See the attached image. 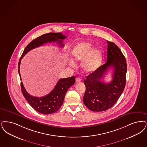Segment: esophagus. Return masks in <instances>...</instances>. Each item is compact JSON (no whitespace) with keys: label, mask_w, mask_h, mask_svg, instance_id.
I'll return each mask as SVG.
<instances>
[{"label":"esophagus","mask_w":147,"mask_h":147,"mask_svg":"<svg viewBox=\"0 0 147 147\" xmlns=\"http://www.w3.org/2000/svg\"><path fill=\"white\" fill-rule=\"evenodd\" d=\"M76 82H81V79L80 78H76Z\"/></svg>","instance_id":"34e87169"}]
</instances>
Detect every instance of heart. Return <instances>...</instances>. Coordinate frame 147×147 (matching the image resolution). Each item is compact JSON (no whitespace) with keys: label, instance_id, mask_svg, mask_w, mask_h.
<instances>
[{"label":"heart","instance_id":"b5f03b06","mask_svg":"<svg viewBox=\"0 0 147 147\" xmlns=\"http://www.w3.org/2000/svg\"><path fill=\"white\" fill-rule=\"evenodd\" d=\"M93 49L92 44L90 42H80L73 47L71 51V56L76 62H81V68L86 73L94 72L99 67L102 61L103 55L99 49ZM71 65L75 63L71 61Z\"/></svg>","mask_w":147,"mask_h":147}]
</instances>
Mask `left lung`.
<instances>
[{
  "mask_svg": "<svg viewBox=\"0 0 147 147\" xmlns=\"http://www.w3.org/2000/svg\"><path fill=\"white\" fill-rule=\"evenodd\" d=\"M107 62L84 80L86 86L83 101L93 112H103L115 105L123 93L126 84V61L120 49L114 42L107 41ZM113 69L112 81L105 83L101 80L108 68Z\"/></svg>",
  "mask_w": 147,
  "mask_h": 147,
  "instance_id": "left-lung-1",
  "label": "left lung"
}]
</instances>
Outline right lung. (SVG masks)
Wrapping results in <instances>:
<instances>
[{"label": "right lung", "instance_id": "1", "mask_svg": "<svg viewBox=\"0 0 147 147\" xmlns=\"http://www.w3.org/2000/svg\"><path fill=\"white\" fill-rule=\"evenodd\" d=\"M66 37L61 33H49L41 35L31 41L24 49L18 62V71L20 80H22L20 71L21 60L27 53L35 47H40L47 42H57L60 47H63L62 41ZM75 79V76L59 79L53 91L50 94L41 97L32 96L29 94L24 88L22 82H21V87L24 97L31 107L36 111L47 115L57 112L63 104L67 91L71 86L74 84Z\"/></svg>", "mask_w": 147, "mask_h": 147}]
</instances>
